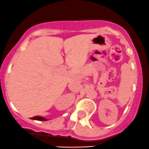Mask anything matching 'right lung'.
I'll return each mask as SVG.
<instances>
[{"label": "right lung", "mask_w": 149, "mask_h": 149, "mask_svg": "<svg viewBox=\"0 0 149 149\" xmlns=\"http://www.w3.org/2000/svg\"><path fill=\"white\" fill-rule=\"evenodd\" d=\"M31 119H33V120H38V121H47V120H48V119H46V118L42 117V116H34V117L31 118Z\"/></svg>", "instance_id": "right-lung-1"}]
</instances>
